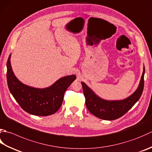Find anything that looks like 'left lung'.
Instances as JSON below:
<instances>
[{
	"label": "left lung",
	"mask_w": 152,
	"mask_h": 152,
	"mask_svg": "<svg viewBox=\"0 0 152 152\" xmlns=\"http://www.w3.org/2000/svg\"><path fill=\"white\" fill-rule=\"evenodd\" d=\"M145 68L137 90L126 99L121 101H106L97 96L85 83L82 82L86 105L91 114L103 120H115L131 109L141 97L144 90Z\"/></svg>",
	"instance_id": "8db88e82"
}]
</instances>
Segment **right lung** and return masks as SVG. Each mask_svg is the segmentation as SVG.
Masks as SVG:
<instances>
[{
	"instance_id": "obj_1",
	"label": "right lung",
	"mask_w": 152,
	"mask_h": 152,
	"mask_svg": "<svg viewBox=\"0 0 152 152\" xmlns=\"http://www.w3.org/2000/svg\"><path fill=\"white\" fill-rule=\"evenodd\" d=\"M10 55L7 61V83L14 99L25 111L37 116H48L58 111L63 102L64 92L76 80L75 75L57 80L49 88L38 89L22 84L12 69Z\"/></svg>"
}]
</instances>
